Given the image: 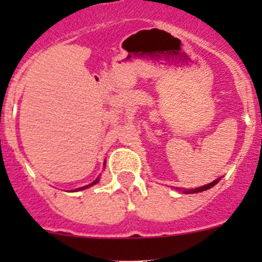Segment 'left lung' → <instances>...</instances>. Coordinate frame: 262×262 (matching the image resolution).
Here are the masks:
<instances>
[{"mask_svg": "<svg viewBox=\"0 0 262 262\" xmlns=\"http://www.w3.org/2000/svg\"><path fill=\"white\" fill-rule=\"evenodd\" d=\"M218 181H219V180H214L213 182H210V184L204 185V186L198 187V189H195V190H190V192H200V191H204V190H208V189H210V187H213L214 185H215ZM185 192H186V191H185ZM187 192H189V191H187Z\"/></svg>", "mask_w": 262, "mask_h": 262, "instance_id": "obj_1", "label": "left lung"}]
</instances>
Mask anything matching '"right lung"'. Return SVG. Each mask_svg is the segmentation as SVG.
I'll use <instances>...</instances> for the list:
<instances>
[{"label":"right lung","mask_w":262,"mask_h":262,"mask_svg":"<svg viewBox=\"0 0 262 262\" xmlns=\"http://www.w3.org/2000/svg\"><path fill=\"white\" fill-rule=\"evenodd\" d=\"M97 181H99V180H97V179H96V180H95L94 182H92V184H90V185H89V186H92V185L97 184ZM89 186H84V187H89ZM84 187H81V189H80V190H82V189H84Z\"/></svg>","instance_id":"obj_1"}]
</instances>
